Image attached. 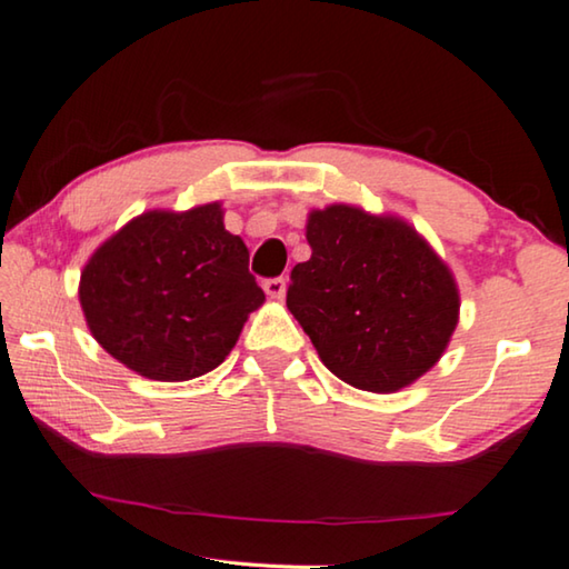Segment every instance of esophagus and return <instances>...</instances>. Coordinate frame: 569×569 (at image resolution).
I'll use <instances>...</instances> for the list:
<instances>
[{
    "label": "esophagus",
    "mask_w": 569,
    "mask_h": 569,
    "mask_svg": "<svg viewBox=\"0 0 569 569\" xmlns=\"http://www.w3.org/2000/svg\"><path fill=\"white\" fill-rule=\"evenodd\" d=\"M262 288H266V293L273 296V299H281V296L286 293V278L283 276L266 278V281H262Z\"/></svg>",
    "instance_id": "1"
}]
</instances>
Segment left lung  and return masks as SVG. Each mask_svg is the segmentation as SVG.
<instances>
[{
    "instance_id": "left-lung-1",
    "label": "left lung",
    "mask_w": 569,
    "mask_h": 569,
    "mask_svg": "<svg viewBox=\"0 0 569 569\" xmlns=\"http://www.w3.org/2000/svg\"><path fill=\"white\" fill-rule=\"evenodd\" d=\"M307 239L311 258L291 270L286 303L322 363L366 391L420 379L459 322L441 258L405 221L353 206L311 213Z\"/></svg>"
}]
</instances>
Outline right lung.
Here are the masks:
<instances>
[{"label": "right lung", "instance_id": "1", "mask_svg": "<svg viewBox=\"0 0 569 569\" xmlns=\"http://www.w3.org/2000/svg\"><path fill=\"white\" fill-rule=\"evenodd\" d=\"M266 299L219 203L149 211L110 237L79 283L87 325L116 361L157 381L213 371Z\"/></svg>", "mask_w": 569, "mask_h": 569}]
</instances>
